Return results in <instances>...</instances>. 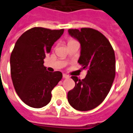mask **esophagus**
<instances>
[{"label": "esophagus", "mask_w": 133, "mask_h": 133, "mask_svg": "<svg viewBox=\"0 0 133 133\" xmlns=\"http://www.w3.org/2000/svg\"><path fill=\"white\" fill-rule=\"evenodd\" d=\"M63 78H69L70 76H69V75H67V74H63Z\"/></svg>", "instance_id": "obj_1"}]
</instances>
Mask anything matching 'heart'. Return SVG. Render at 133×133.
I'll return each instance as SVG.
<instances>
[{
    "label": "heart",
    "instance_id": "heart-1",
    "mask_svg": "<svg viewBox=\"0 0 133 133\" xmlns=\"http://www.w3.org/2000/svg\"><path fill=\"white\" fill-rule=\"evenodd\" d=\"M76 42L75 40H74V39H70L69 41V42H68V44H70V43H72V42Z\"/></svg>",
    "mask_w": 133,
    "mask_h": 133
}]
</instances>
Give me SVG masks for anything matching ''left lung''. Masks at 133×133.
<instances>
[{"mask_svg": "<svg viewBox=\"0 0 133 133\" xmlns=\"http://www.w3.org/2000/svg\"><path fill=\"white\" fill-rule=\"evenodd\" d=\"M68 32L80 42L78 62L87 70L83 80L71 76L76 85L68 92V101L77 110H91L103 101L111 89L115 77V51L108 39L96 30L84 28Z\"/></svg>", "mask_w": 133, "mask_h": 133, "instance_id": "left-lung-1", "label": "left lung"}]
</instances>
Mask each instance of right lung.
I'll return each instance as SVG.
<instances>
[{"label": "right lung", "mask_w": 133, "mask_h": 133, "mask_svg": "<svg viewBox=\"0 0 133 133\" xmlns=\"http://www.w3.org/2000/svg\"><path fill=\"white\" fill-rule=\"evenodd\" d=\"M64 29L32 28L16 41L10 56L11 77L14 89L24 103L34 108L46 106L51 91L61 81L60 71L48 72L44 59Z\"/></svg>", "instance_id": "obj_1"}]
</instances>
